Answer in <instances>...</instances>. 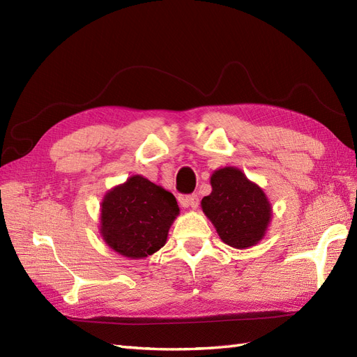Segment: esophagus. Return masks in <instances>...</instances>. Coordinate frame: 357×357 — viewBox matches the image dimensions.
<instances>
[{
  "mask_svg": "<svg viewBox=\"0 0 357 357\" xmlns=\"http://www.w3.org/2000/svg\"><path fill=\"white\" fill-rule=\"evenodd\" d=\"M180 204L183 205V207H190V208L195 210V208H198V205H199V198H198V195H189V197L181 198Z\"/></svg>",
  "mask_w": 357,
  "mask_h": 357,
  "instance_id": "34e87169",
  "label": "esophagus"
}]
</instances>
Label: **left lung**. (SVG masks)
<instances>
[{"label":"left lung","mask_w":357,"mask_h":357,"mask_svg":"<svg viewBox=\"0 0 357 357\" xmlns=\"http://www.w3.org/2000/svg\"><path fill=\"white\" fill-rule=\"evenodd\" d=\"M210 183L211 193L202 198L201 208L220 240L238 250L262 241L273 215L271 202L262 188L236 167L215 169Z\"/></svg>","instance_id":"obj_1"}]
</instances>
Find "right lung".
I'll use <instances>...</instances> for the list:
<instances>
[{
    "mask_svg": "<svg viewBox=\"0 0 357 357\" xmlns=\"http://www.w3.org/2000/svg\"><path fill=\"white\" fill-rule=\"evenodd\" d=\"M178 213L171 192L135 174L104 195L100 234L116 253L144 259L165 245Z\"/></svg>",
    "mask_w": 357,
    "mask_h": 357,
    "instance_id": "1",
    "label": "right lung"
}]
</instances>
